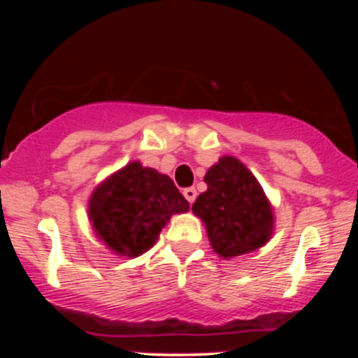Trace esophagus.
<instances>
[{"mask_svg":"<svg viewBox=\"0 0 358 358\" xmlns=\"http://www.w3.org/2000/svg\"><path fill=\"white\" fill-rule=\"evenodd\" d=\"M182 195H185V199L189 202V204H194V201L197 199V189H195V188H185Z\"/></svg>","mask_w":358,"mask_h":358,"instance_id":"1","label":"esophagus"}]
</instances>
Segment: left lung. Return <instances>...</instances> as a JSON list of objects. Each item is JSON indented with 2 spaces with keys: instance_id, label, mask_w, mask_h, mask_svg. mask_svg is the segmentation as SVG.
I'll return each mask as SVG.
<instances>
[{
  "instance_id": "8db88e82",
  "label": "left lung",
  "mask_w": 358,
  "mask_h": 358,
  "mask_svg": "<svg viewBox=\"0 0 358 358\" xmlns=\"http://www.w3.org/2000/svg\"><path fill=\"white\" fill-rule=\"evenodd\" d=\"M204 182L208 189L192 210L206 224L215 252L231 258L262 248L273 231V210L256 177L235 157H222Z\"/></svg>"
}]
</instances>
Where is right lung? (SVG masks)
<instances>
[{
	"label": "right lung",
	"mask_w": 358,
	"mask_h": 358,
	"mask_svg": "<svg viewBox=\"0 0 358 358\" xmlns=\"http://www.w3.org/2000/svg\"><path fill=\"white\" fill-rule=\"evenodd\" d=\"M188 208L169 176L134 161L94 189L90 217L109 249L132 258L154 245L173 213Z\"/></svg>",
	"instance_id": "obj_1"
}]
</instances>
